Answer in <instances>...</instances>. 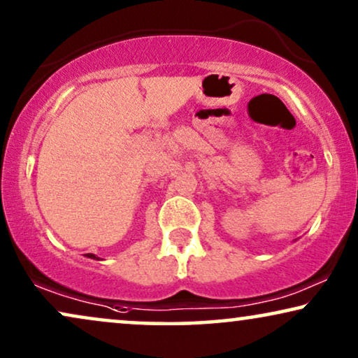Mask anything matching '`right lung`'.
I'll return each mask as SVG.
<instances>
[{
  "mask_svg": "<svg viewBox=\"0 0 358 358\" xmlns=\"http://www.w3.org/2000/svg\"><path fill=\"white\" fill-rule=\"evenodd\" d=\"M87 257H90V259H94V260H99V257H96L94 254H87Z\"/></svg>",
  "mask_w": 358,
  "mask_h": 358,
  "instance_id": "right-lung-1",
  "label": "right lung"
}]
</instances>
